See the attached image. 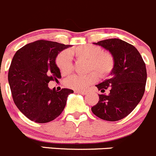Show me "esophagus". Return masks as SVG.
I'll return each instance as SVG.
<instances>
[{"label":"esophagus","mask_w":156,"mask_h":156,"mask_svg":"<svg viewBox=\"0 0 156 156\" xmlns=\"http://www.w3.org/2000/svg\"><path fill=\"white\" fill-rule=\"evenodd\" d=\"M75 93H79V94H82V95H86V94H87V92H84V91H80V90H76Z\"/></svg>","instance_id":"esophagus-1"}]
</instances>
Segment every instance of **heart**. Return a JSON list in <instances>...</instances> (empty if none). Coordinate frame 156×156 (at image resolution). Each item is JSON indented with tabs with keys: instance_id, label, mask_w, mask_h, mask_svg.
<instances>
[{
	"instance_id": "1",
	"label": "heart",
	"mask_w": 156,
	"mask_h": 156,
	"mask_svg": "<svg viewBox=\"0 0 156 156\" xmlns=\"http://www.w3.org/2000/svg\"><path fill=\"white\" fill-rule=\"evenodd\" d=\"M69 53L77 58L88 60V71H95L100 77L107 76L114 68V59L112 55L102 52L101 48L97 46L81 45L71 49ZM56 64L62 74L69 73L73 69V62L69 52L66 50L60 52L56 58ZM95 73L90 72L86 75H72L66 79L65 85L73 90L82 91L97 81L98 76Z\"/></svg>"
}]
</instances>
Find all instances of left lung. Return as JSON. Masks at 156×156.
I'll return each mask as SVG.
<instances>
[{
    "instance_id": "8db88e82",
    "label": "left lung",
    "mask_w": 156,
    "mask_h": 156,
    "mask_svg": "<svg viewBox=\"0 0 156 156\" xmlns=\"http://www.w3.org/2000/svg\"><path fill=\"white\" fill-rule=\"evenodd\" d=\"M109 50L114 59L112 77L96 87L109 95L99 94V102L91 108L94 115L106 121L125 118L139 104L146 88L147 73L142 56L134 46L120 39L93 43Z\"/></svg>"
}]
</instances>
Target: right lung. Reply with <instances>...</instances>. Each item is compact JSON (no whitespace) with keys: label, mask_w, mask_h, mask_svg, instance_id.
Returning <instances> with one entry per match:
<instances>
[{"label":"right lung","mask_w":156,"mask_h":156,"mask_svg":"<svg viewBox=\"0 0 156 156\" xmlns=\"http://www.w3.org/2000/svg\"><path fill=\"white\" fill-rule=\"evenodd\" d=\"M69 47L41 40L23 46L14 54L9 68V85L14 103L29 119L46 123L64 109L68 96L73 90H50L48 83L61 77L56 58Z\"/></svg>","instance_id":"add662e5"}]
</instances>
